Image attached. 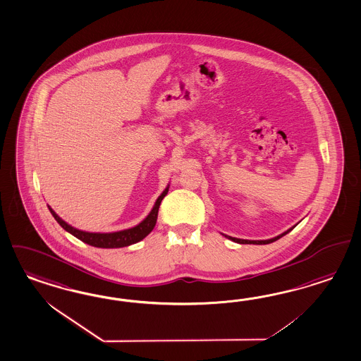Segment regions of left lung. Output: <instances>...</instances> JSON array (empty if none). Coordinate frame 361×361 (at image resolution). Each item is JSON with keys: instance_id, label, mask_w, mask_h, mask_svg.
Listing matches in <instances>:
<instances>
[{"instance_id": "obj_1", "label": "left lung", "mask_w": 361, "mask_h": 361, "mask_svg": "<svg viewBox=\"0 0 361 361\" xmlns=\"http://www.w3.org/2000/svg\"><path fill=\"white\" fill-rule=\"evenodd\" d=\"M294 227H295V226H294ZM293 228H290V229H288L286 232H283L282 235H279V236L277 237H273V238H269V240H243V238H236V237L227 236V235H224V236L229 238V240H232V241H235L237 244H257V245H262V244H270V243H273V241L279 240L281 237L285 236V235L288 233Z\"/></svg>"}]
</instances>
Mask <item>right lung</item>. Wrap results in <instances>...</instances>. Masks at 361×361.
Wrapping results in <instances>:
<instances>
[{
	"label": "right lung",
	"instance_id": "1",
	"mask_svg": "<svg viewBox=\"0 0 361 361\" xmlns=\"http://www.w3.org/2000/svg\"><path fill=\"white\" fill-rule=\"evenodd\" d=\"M167 192H169V185L164 190V192L158 196V199L155 200L154 206L152 208L150 214L145 217L140 224H137L135 227L129 228V229L111 232V233L85 232V231L76 229V228L67 224L64 220L58 216L51 207L49 206V209H50L54 219L59 223V226L64 231H67L68 233H71L76 238L82 240V243L96 247H129L132 244H135V243L144 240L145 237L147 236L154 229L157 217H158V209H159L162 199L167 195Z\"/></svg>",
	"mask_w": 361,
	"mask_h": 361
}]
</instances>
